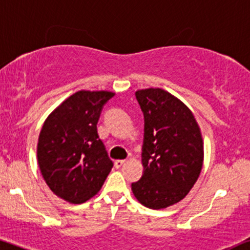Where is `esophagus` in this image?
Instances as JSON below:
<instances>
[{
	"mask_svg": "<svg viewBox=\"0 0 250 250\" xmlns=\"http://www.w3.org/2000/svg\"><path fill=\"white\" fill-rule=\"evenodd\" d=\"M125 160H116L115 161V167H116V168H120L121 166L125 165Z\"/></svg>",
	"mask_w": 250,
	"mask_h": 250,
	"instance_id": "34e87169",
	"label": "esophagus"
}]
</instances>
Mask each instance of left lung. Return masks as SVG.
I'll return each mask as SVG.
<instances>
[{
    "mask_svg": "<svg viewBox=\"0 0 250 250\" xmlns=\"http://www.w3.org/2000/svg\"><path fill=\"white\" fill-rule=\"evenodd\" d=\"M135 96L145 117L144 174L131 191L146 208L165 209L185 198L201 174V128L190 109L160 87L138 90Z\"/></svg>",
    "mask_w": 250,
    "mask_h": 250,
    "instance_id": "left-lung-1",
    "label": "left lung"
}]
</instances>
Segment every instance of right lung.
Wrapping results in <instances>:
<instances>
[{"instance_id": "1", "label": "right lung", "mask_w": 250, "mask_h": 250, "mask_svg": "<svg viewBox=\"0 0 250 250\" xmlns=\"http://www.w3.org/2000/svg\"><path fill=\"white\" fill-rule=\"evenodd\" d=\"M111 91L81 90L57 106L38 140V164L51 191L72 204L98 193L112 168L97 133L103 105Z\"/></svg>"}]
</instances>
